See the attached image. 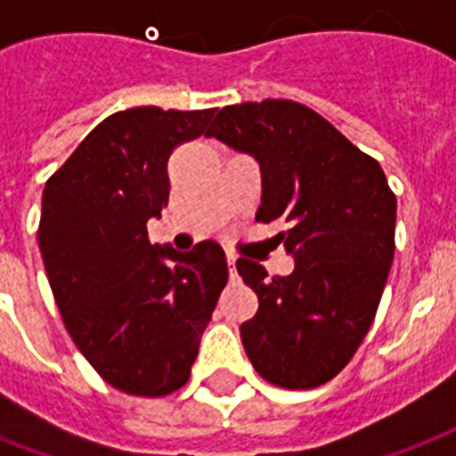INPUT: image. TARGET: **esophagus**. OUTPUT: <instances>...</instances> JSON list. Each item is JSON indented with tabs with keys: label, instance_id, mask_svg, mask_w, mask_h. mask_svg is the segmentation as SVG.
I'll list each match as a JSON object with an SVG mask.
<instances>
[{
	"label": "esophagus",
	"instance_id": "esophagus-1",
	"mask_svg": "<svg viewBox=\"0 0 456 456\" xmlns=\"http://www.w3.org/2000/svg\"><path fill=\"white\" fill-rule=\"evenodd\" d=\"M227 265H229V281H236V256L227 253Z\"/></svg>",
	"mask_w": 456,
	"mask_h": 456
}]
</instances>
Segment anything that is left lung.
Returning a JSON list of instances; mask_svg holds the SVG:
<instances>
[{
    "label": "left lung",
    "instance_id": "left-lung-1",
    "mask_svg": "<svg viewBox=\"0 0 456 456\" xmlns=\"http://www.w3.org/2000/svg\"><path fill=\"white\" fill-rule=\"evenodd\" d=\"M206 137L256 156V220H284L277 239L296 257L289 277L236 260L257 296L256 317L241 324L246 354L279 388H317L343 371L374 322L395 256V193L379 160L291 99L224 106Z\"/></svg>",
    "mask_w": 456,
    "mask_h": 456
}]
</instances>
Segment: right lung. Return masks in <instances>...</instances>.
Segmentation results:
<instances>
[{
	"label": "right lung",
	"mask_w": 456,
	"mask_h": 456,
	"mask_svg": "<svg viewBox=\"0 0 456 456\" xmlns=\"http://www.w3.org/2000/svg\"><path fill=\"white\" fill-rule=\"evenodd\" d=\"M213 113L118 110L46 179L37 241L53 300L77 350L127 395L163 397L189 381L227 284L220 243L177 253L146 229L167 206L172 151Z\"/></svg>",
	"instance_id": "1"
}]
</instances>
